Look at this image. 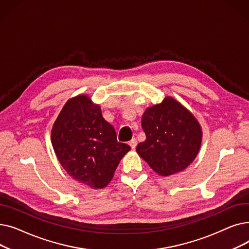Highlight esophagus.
<instances>
[{"instance_id": "esophagus-1", "label": "esophagus", "mask_w": 249, "mask_h": 249, "mask_svg": "<svg viewBox=\"0 0 249 249\" xmlns=\"http://www.w3.org/2000/svg\"><path fill=\"white\" fill-rule=\"evenodd\" d=\"M129 145L131 146L132 149H135V147H136V145H137V140H136L135 138H132L131 140L129 141Z\"/></svg>"}]
</instances>
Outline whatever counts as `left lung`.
<instances>
[{
  "label": "left lung",
  "mask_w": 249,
  "mask_h": 249,
  "mask_svg": "<svg viewBox=\"0 0 249 249\" xmlns=\"http://www.w3.org/2000/svg\"><path fill=\"white\" fill-rule=\"evenodd\" d=\"M141 126L146 139L139 143L136 151L160 176L184 171L199 152L202 141L200 124L171 97L147 108Z\"/></svg>",
  "instance_id": "1"
}]
</instances>
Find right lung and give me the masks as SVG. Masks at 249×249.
<instances>
[{
  "label": "right lung",
  "mask_w": 249,
  "mask_h": 249,
  "mask_svg": "<svg viewBox=\"0 0 249 249\" xmlns=\"http://www.w3.org/2000/svg\"><path fill=\"white\" fill-rule=\"evenodd\" d=\"M51 142L67 173L96 189L109 184L120 160L131 149L118 142L115 129L103 118L100 106L85 95L64 105L52 127Z\"/></svg>",
  "instance_id": "obj_1"
}]
</instances>
